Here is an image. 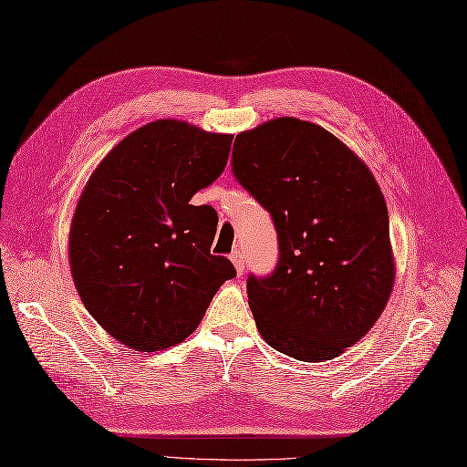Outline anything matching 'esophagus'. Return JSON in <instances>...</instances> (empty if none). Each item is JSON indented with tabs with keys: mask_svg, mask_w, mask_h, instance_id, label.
I'll return each instance as SVG.
<instances>
[{
	"mask_svg": "<svg viewBox=\"0 0 467 467\" xmlns=\"http://www.w3.org/2000/svg\"><path fill=\"white\" fill-rule=\"evenodd\" d=\"M231 262L234 265L238 276H241V274L244 272V258H243V253H241V250H234V253L231 254Z\"/></svg>",
	"mask_w": 467,
	"mask_h": 467,
	"instance_id": "obj_1",
	"label": "esophagus"
}]
</instances>
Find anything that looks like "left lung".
Segmentation results:
<instances>
[{"label": "left lung", "mask_w": 467, "mask_h": 467, "mask_svg": "<svg viewBox=\"0 0 467 467\" xmlns=\"http://www.w3.org/2000/svg\"><path fill=\"white\" fill-rule=\"evenodd\" d=\"M233 173L278 233L276 270L246 282L258 333L297 361H331L375 326L397 276L377 179L326 128L285 116L236 136Z\"/></svg>", "instance_id": "obj_1"}]
</instances>
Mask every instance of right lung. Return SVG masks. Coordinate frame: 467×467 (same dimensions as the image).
Masks as SVG:
<instances>
[{"label":"right lung","instance_id":"1","mask_svg":"<svg viewBox=\"0 0 467 467\" xmlns=\"http://www.w3.org/2000/svg\"><path fill=\"white\" fill-rule=\"evenodd\" d=\"M231 143V134L155 119L116 143L82 189L70 272L88 314L126 348L182 343L236 276L229 258L211 254L217 211L191 205L223 173Z\"/></svg>","mask_w":467,"mask_h":467}]
</instances>
